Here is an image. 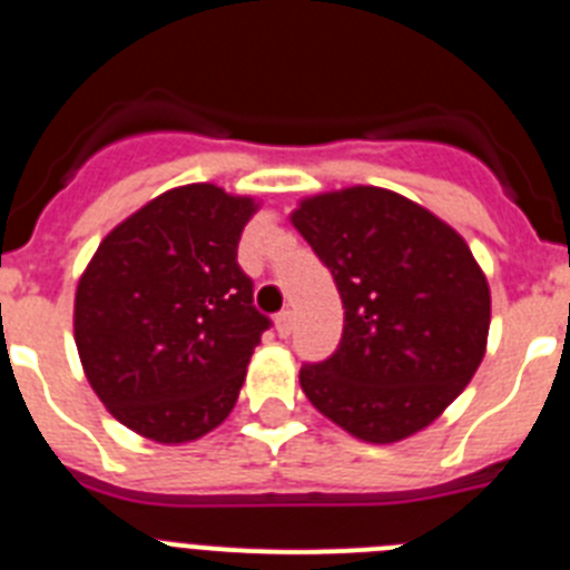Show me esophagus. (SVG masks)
Segmentation results:
<instances>
[{
    "mask_svg": "<svg viewBox=\"0 0 570 570\" xmlns=\"http://www.w3.org/2000/svg\"><path fill=\"white\" fill-rule=\"evenodd\" d=\"M276 331H279V336H291V331H294V311H279L276 314Z\"/></svg>",
    "mask_w": 570,
    "mask_h": 570,
    "instance_id": "34e87169",
    "label": "esophagus"
}]
</instances>
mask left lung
Masks as SVG:
<instances>
[{
  "label": "left lung",
  "instance_id": "left-lung-1",
  "mask_svg": "<svg viewBox=\"0 0 570 570\" xmlns=\"http://www.w3.org/2000/svg\"><path fill=\"white\" fill-rule=\"evenodd\" d=\"M291 219L345 308L340 345L302 365V391L365 442L416 434L462 394L485 354L491 294L465 239L382 188L314 196Z\"/></svg>",
  "mask_w": 570,
  "mask_h": 570
}]
</instances>
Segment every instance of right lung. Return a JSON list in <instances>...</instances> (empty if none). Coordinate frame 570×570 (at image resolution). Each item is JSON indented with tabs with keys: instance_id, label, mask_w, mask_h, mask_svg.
Returning <instances> with one entry per match:
<instances>
[{
	"instance_id": "1",
	"label": "right lung",
	"mask_w": 570,
	"mask_h": 570,
	"mask_svg": "<svg viewBox=\"0 0 570 570\" xmlns=\"http://www.w3.org/2000/svg\"><path fill=\"white\" fill-rule=\"evenodd\" d=\"M254 210L216 185L174 188L116 225L79 279L85 376L136 434L176 445L230 414L271 328L236 262Z\"/></svg>"
}]
</instances>
